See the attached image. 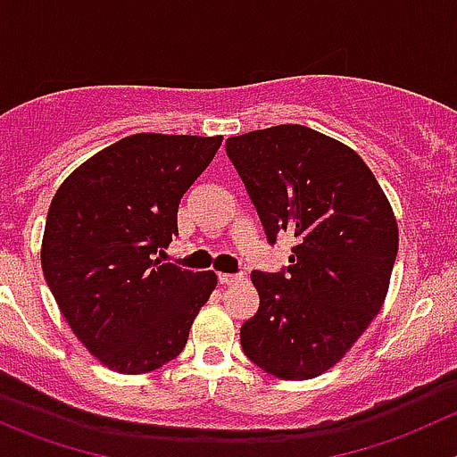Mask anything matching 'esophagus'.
<instances>
[{
  "instance_id": "obj_1",
  "label": "esophagus",
  "mask_w": 457,
  "mask_h": 457,
  "mask_svg": "<svg viewBox=\"0 0 457 457\" xmlns=\"http://www.w3.org/2000/svg\"><path fill=\"white\" fill-rule=\"evenodd\" d=\"M220 285L228 287V285H237V282L245 280V276H240V273H220Z\"/></svg>"
}]
</instances>
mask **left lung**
<instances>
[{
	"mask_svg": "<svg viewBox=\"0 0 457 457\" xmlns=\"http://www.w3.org/2000/svg\"><path fill=\"white\" fill-rule=\"evenodd\" d=\"M226 154L269 240L298 237L287 273H251L260 310L242 325V350L278 379L323 375L384 305L399 249L393 206L361 156L305 125L231 137Z\"/></svg>",
	"mask_w": 457,
	"mask_h": 457,
	"instance_id": "obj_1",
	"label": "left lung"
}]
</instances>
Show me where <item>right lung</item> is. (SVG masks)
I'll return each instance as SVG.
<instances>
[{"label":"right lung","mask_w":457,"mask_h":457,"mask_svg":"<svg viewBox=\"0 0 457 457\" xmlns=\"http://www.w3.org/2000/svg\"><path fill=\"white\" fill-rule=\"evenodd\" d=\"M221 137L141 132L112 143L60 184L42 236L46 285L78 341L114 372L143 375L188 341L217 276L163 264L177 208Z\"/></svg>","instance_id":"add662e5"}]
</instances>
